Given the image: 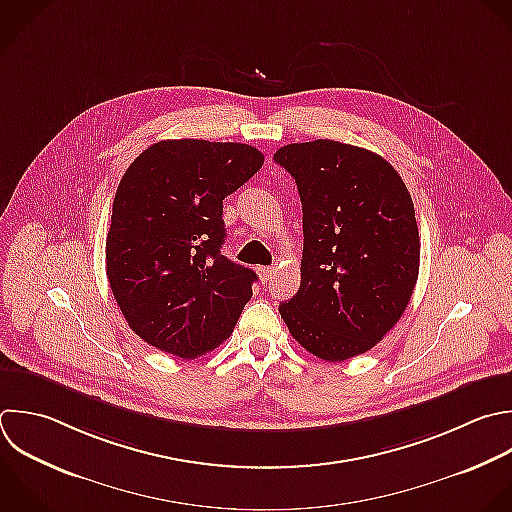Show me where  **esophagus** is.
Wrapping results in <instances>:
<instances>
[{
	"instance_id": "34e87169",
	"label": "esophagus",
	"mask_w": 512,
	"mask_h": 512,
	"mask_svg": "<svg viewBox=\"0 0 512 512\" xmlns=\"http://www.w3.org/2000/svg\"><path fill=\"white\" fill-rule=\"evenodd\" d=\"M256 272H258V276H260L262 282H270L272 276H274V266H258Z\"/></svg>"
}]
</instances>
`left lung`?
I'll use <instances>...</instances> for the list:
<instances>
[{"label": "left lung", "mask_w": 512, "mask_h": 512, "mask_svg": "<svg viewBox=\"0 0 512 512\" xmlns=\"http://www.w3.org/2000/svg\"><path fill=\"white\" fill-rule=\"evenodd\" d=\"M274 162L296 180L304 232L300 288L280 316L326 362L364 354L400 320L418 280L412 198L382 156L358 146L288 144Z\"/></svg>", "instance_id": "8db88e82"}]
</instances>
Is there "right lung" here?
<instances>
[{"label":"right lung","instance_id":"1","mask_svg":"<svg viewBox=\"0 0 512 512\" xmlns=\"http://www.w3.org/2000/svg\"><path fill=\"white\" fill-rule=\"evenodd\" d=\"M262 164V152L248 144L162 140L122 176L106 272L144 342L188 360L232 334L258 276L220 252L222 200Z\"/></svg>","mask_w":512,"mask_h":512}]
</instances>
